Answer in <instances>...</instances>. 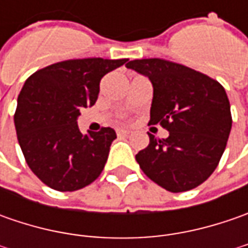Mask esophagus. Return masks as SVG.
<instances>
[{
    "label": "esophagus",
    "instance_id": "1",
    "mask_svg": "<svg viewBox=\"0 0 248 248\" xmlns=\"http://www.w3.org/2000/svg\"><path fill=\"white\" fill-rule=\"evenodd\" d=\"M116 132H117V135H119V137H124V135H128L129 134L128 129H124V128H117L116 129Z\"/></svg>",
    "mask_w": 248,
    "mask_h": 248
}]
</instances>
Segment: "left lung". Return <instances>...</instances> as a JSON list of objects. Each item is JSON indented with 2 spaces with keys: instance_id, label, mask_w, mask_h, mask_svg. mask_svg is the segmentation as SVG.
Listing matches in <instances>:
<instances>
[{
  "instance_id": "obj_1",
  "label": "left lung",
  "mask_w": 248,
  "mask_h": 248,
  "mask_svg": "<svg viewBox=\"0 0 248 248\" xmlns=\"http://www.w3.org/2000/svg\"><path fill=\"white\" fill-rule=\"evenodd\" d=\"M127 69L153 85L149 124L170 135L149 134L148 148L135 156L142 171L168 192L179 193L203 184L222 157L232 128L224 87L203 73L164 59H137Z\"/></svg>"
}]
</instances>
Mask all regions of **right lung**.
<instances>
[{
	"label": "right lung",
	"instance_id": "add662e5",
	"mask_svg": "<svg viewBox=\"0 0 248 248\" xmlns=\"http://www.w3.org/2000/svg\"><path fill=\"white\" fill-rule=\"evenodd\" d=\"M128 59H70L31 74L17 96L15 127L26 163L44 184L74 192L100 175L117 138L113 128L82 135L80 110L93 106L105 74Z\"/></svg>",
	"mask_w": 248,
	"mask_h": 248
}]
</instances>
